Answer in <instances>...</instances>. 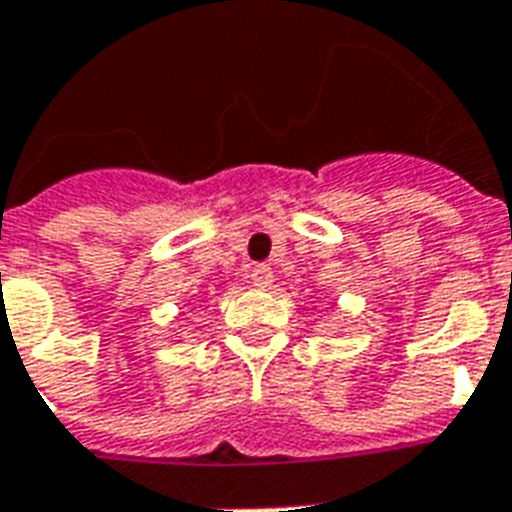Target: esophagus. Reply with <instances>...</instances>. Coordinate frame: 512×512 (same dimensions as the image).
<instances>
[{"instance_id":"34e87169","label":"esophagus","mask_w":512,"mask_h":512,"mask_svg":"<svg viewBox=\"0 0 512 512\" xmlns=\"http://www.w3.org/2000/svg\"><path fill=\"white\" fill-rule=\"evenodd\" d=\"M249 281H252V286H257V289H268V286L273 284V270H270L268 265H255L252 273H249Z\"/></svg>"}]
</instances>
